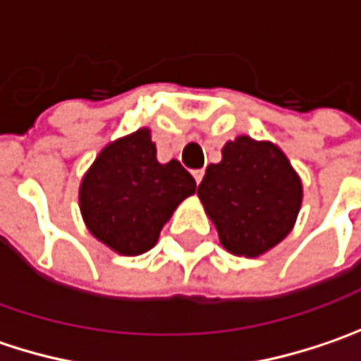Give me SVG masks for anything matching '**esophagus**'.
Returning <instances> with one entry per match:
<instances>
[{
	"label": "esophagus",
	"instance_id": "esophagus-1",
	"mask_svg": "<svg viewBox=\"0 0 361 361\" xmlns=\"http://www.w3.org/2000/svg\"><path fill=\"white\" fill-rule=\"evenodd\" d=\"M192 176H195V180H197V185H199V183H201L202 180V176H204V171H192Z\"/></svg>",
	"mask_w": 361,
	"mask_h": 361
}]
</instances>
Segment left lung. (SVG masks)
Masks as SVG:
<instances>
[{
	"label": "left lung",
	"instance_id": "1",
	"mask_svg": "<svg viewBox=\"0 0 361 361\" xmlns=\"http://www.w3.org/2000/svg\"><path fill=\"white\" fill-rule=\"evenodd\" d=\"M223 247L257 257L285 239L301 207V183L285 154L271 142L239 136L223 148L197 190Z\"/></svg>",
	"mask_w": 361,
	"mask_h": 361
}]
</instances>
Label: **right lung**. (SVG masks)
Listing matches in <instances>:
<instances>
[{"instance_id": "right-lung-1", "label": "right lung", "mask_w": 361, "mask_h": 361, "mask_svg": "<svg viewBox=\"0 0 361 361\" xmlns=\"http://www.w3.org/2000/svg\"><path fill=\"white\" fill-rule=\"evenodd\" d=\"M197 190L178 160L160 164L150 132L108 145L80 187V209L90 233L122 255L154 247L173 211Z\"/></svg>"}]
</instances>
